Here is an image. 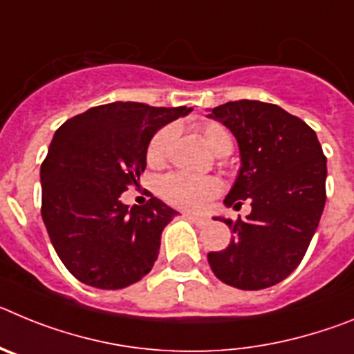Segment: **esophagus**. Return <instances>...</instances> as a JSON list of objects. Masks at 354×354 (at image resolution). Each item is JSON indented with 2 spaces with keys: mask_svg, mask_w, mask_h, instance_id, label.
Returning <instances> with one entry per match:
<instances>
[{
  "mask_svg": "<svg viewBox=\"0 0 354 354\" xmlns=\"http://www.w3.org/2000/svg\"><path fill=\"white\" fill-rule=\"evenodd\" d=\"M187 220L193 221V223L198 225V227H204V225L207 223V220H205L204 216H193V214H187Z\"/></svg>",
  "mask_w": 354,
  "mask_h": 354,
  "instance_id": "obj_1",
  "label": "esophagus"
}]
</instances>
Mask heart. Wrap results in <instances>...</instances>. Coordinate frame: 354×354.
<instances>
[{
  "label": "heart",
  "mask_w": 354,
  "mask_h": 354,
  "mask_svg": "<svg viewBox=\"0 0 354 354\" xmlns=\"http://www.w3.org/2000/svg\"><path fill=\"white\" fill-rule=\"evenodd\" d=\"M200 136L205 145L220 154L227 147H232L230 134L223 126L216 122H205L200 126ZM171 142H174V129L165 127L150 140L147 149V161L149 165H161L168 156ZM221 189L220 180L214 177H195L187 174H170L159 183V193L168 204L184 211H200L204 209L209 200L214 198Z\"/></svg>",
  "instance_id": "1"
}]
</instances>
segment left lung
<instances>
[{"instance_id": "8db88e82", "label": "left lung", "mask_w": 354, "mask_h": 354, "mask_svg": "<svg viewBox=\"0 0 354 354\" xmlns=\"http://www.w3.org/2000/svg\"><path fill=\"white\" fill-rule=\"evenodd\" d=\"M236 136L241 168L223 204L252 202L246 220L214 218L232 230L230 245L207 253L227 286L259 290L282 282L301 262L326 202V158L315 131L277 104L234 101L207 115Z\"/></svg>"}]
</instances>
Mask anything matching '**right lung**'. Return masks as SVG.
Wrapping results in <instances>:
<instances>
[{"label": "right lung", "instance_id": "obj_1", "mask_svg": "<svg viewBox=\"0 0 354 354\" xmlns=\"http://www.w3.org/2000/svg\"><path fill=\"white\" fill-rule=\"evenodd\" d=\"M192 108L111 102L68 118L40 167L42 220L64 266L97 289H124L152 270L161 232L179 212L156 196L122 204L140 183L147 149L162 126Z\"/></svg>", "mask_w": 354, "mask_h": 354}]
</instances>
